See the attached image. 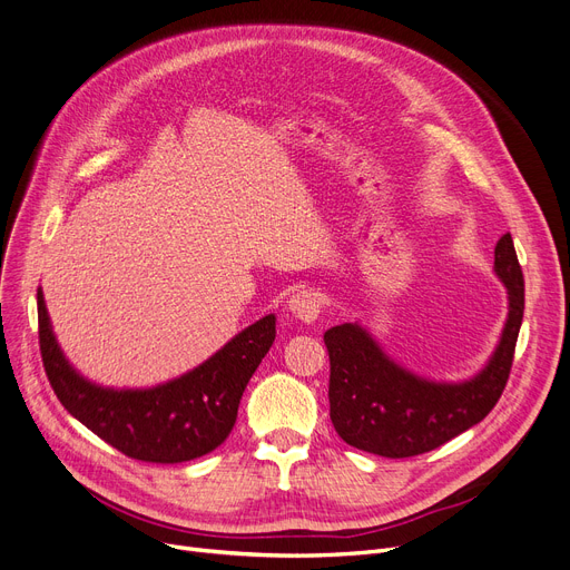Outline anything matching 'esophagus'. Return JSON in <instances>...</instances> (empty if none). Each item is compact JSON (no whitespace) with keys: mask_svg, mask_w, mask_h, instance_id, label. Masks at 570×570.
Masks as SVG:
<instances>
[{"mask_svg":"<svg viewBox=\"0 0 570 570\" xmlns=\"http://www.w3.org/2000/svg\"><path fill=\"white\" fill-rule=\"evenodd\" d=\"M288 312L295 316V318H301V321H305V324H309V321H314L318 314H321V298H318V293H314V291H298V293H293L291 295V301H288Z\"/></svg>","mask_w":570,"mask_h":570,"instance_id":"1","label":"esophagus"}]
</instances>
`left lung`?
Wrapping results in <instances>:
<instances>
[{"label": "left lung", "instance_id": "1", "mask_svg": "<svg viewBox=\"0 0 570 570\" xmlns=\"http://www.w3.org/2000/svg\"><path fill=\"white\" fill-rule=\"evenodd\" d=\"M493 272L508 291V318L497 350L473 377L435 382L395 363L361 324L326 331L331 358V419L356 450L405 459L431 452L482 419L499 403L524 316V277L505 233L493 249Z\"/></svg>", "mask_w": 570, "mask_h": 570}]
</instances>
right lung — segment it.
<instances>
[{
  "mask_svg": "<svg viewBox=\"0 0 570 570\" xmlns=\"http://www.w3.org/2000/svg\"><path fill=\"white\" fill-rule=\"evenodd\" d=\"M37 307L41 358L58 401L111 448L148 463H181L214 452L230 435L242 393L277 335V318L267 314L181 377L151 389H111L67 361L41 288Z\"/></svg>",
  "mask_w": 570,
  "mask_h": 570,
  "instance_id": "add662e5",
  "label": "right lung"
}]
</instances>
